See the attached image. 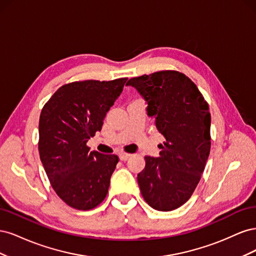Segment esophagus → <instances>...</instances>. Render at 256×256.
I'll use <instances>...</instances> for the list:
<instances>
[{"instance_id":"esophagus-1","label":"esophagus","mask_w":256,"mask_h":256,"mask_svg":"<svg viewBox=\"0 0 256 256\" xmlns=\"http://www.w3.org/2000/svg\"><path fill=\"white\" fill-rule=\"evenodd\" d=\"M130 157H131V154H126V152H122V154H120V159L122 161H127Z\"/></svg>"}]
</instances>
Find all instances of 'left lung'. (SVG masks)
Instances as JSON below:
<instances>
[{
	"mask_svg": "<svg viewBox=\"0 0 256 256\" xmlns=\"http://www.w3.org/2000/svg\"><path fill=\"white\" fill-rule=\"evenodd\" d=\"M146 102L148 118L166 138L160 157L145 156L138 184L146 203L171 212L192 196L210 152V113L203 95L188 76L164 70L127 82Z\"/></svg>",
	"mask_w": 256,
	"mask_h": 256,
	"instance_id": "8db88e82",
	"label": "left lung"
}]
</instances>
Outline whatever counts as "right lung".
Instances as JSON below:
<instances>
[{
  "label": "right lung",
  "mask_w": 256,
  "mask_h": 256,
  "mask_svg": "<svg viewBox=\"0 0 256 256\" xmlns=\"http://www.w3.org/2000/svg\"><path fill=\"white\" fill-rule=\"evenodd\" d=\"M127 80L65 84L42 110L38 129L42 164L56 194L79 210L95 208L109 191L118 157L90 152L86 143L102 130L106 112Z\"/></svg>",
  "instance_id": "1"
}]
</instances>
